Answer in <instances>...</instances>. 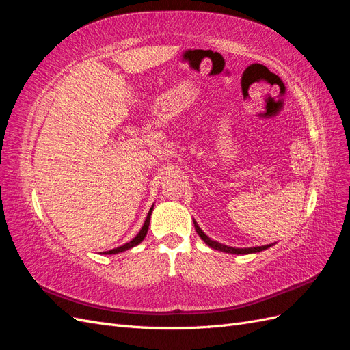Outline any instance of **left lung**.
<instances>
[{"label": "left lung", "mask_w": 350, "mask_h": 350, "mask_svg": "<svg viewBox=\"0 0 350 350\" xmlns=\"http://www.w3.org/2000/svg\"><path fill=\"white\" fill-rule=\"evenodd\" d=\"M194 226H196V230H197V234L200 235V238L203 239L210 248L217 250V251H224V252H229V254H251V252H260L262 250H267L269 247H271V245H262V247H254V248H234V247H228V245H224V243H219V242H216L213 239H210L204 234V232L200 229V226L197 225L196 220H194Z\"/></svg>", "instance_id": "1"}]
</instances>
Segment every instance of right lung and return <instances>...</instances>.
I'll return each instance as SVG.
<instances>
[{
    "label": "right lung",
    "mask_w": 350,
    "mask_h": 350,
    "mask_svg": "<svg viewBox=\"0 0 350 350\" xmlns=\"http://www.w3.org/2000/svg\"><path fill=\"white\" fill-rule=\"evenodd\" d=\"M152 211H153V206H152V208L149 210V213H147V217H146V220H144V225H143V228L140 229L139 234H137V235H135L130 242L124 243V245H121V247H118V248H113V250H109V251H105V254H118V252H122V251L130 250V248H133V247H135V245H139V243L146 238V235H147V230H149V224H150Z\"/></svg>",
    "instance_id": "1"
}]
</instances>
